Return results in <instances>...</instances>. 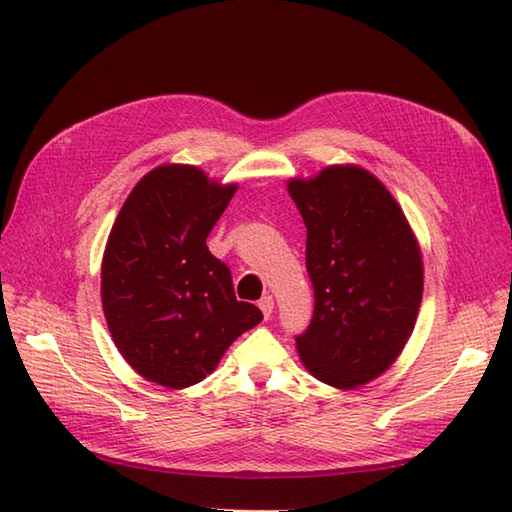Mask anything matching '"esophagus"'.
I'll list each match as a JSON object with an SVG mask.
<instances>
[{"mask_svg": "<svg viewBox=\"0 0 512 512\" xmlns=\"http://www.w3.org/2000/svg\"><path fill=\"white\" fill-rule=\"evenodd\" d=\"M257 305H259L261 314H264V318H270L272 316V307H275V299H272L270 294H266V296H261Z\"/></svg>", "mask_w": 512, "mask_h": 512, "instance_id": "34e87169", "label": "esophagus"}]
</instances>
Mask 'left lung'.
I'll list each match as a JSON object with an SVG mask.
<instances>
[{"label":"left lung","mask_w":512,"mask_h":512,"mask_svg":"<svg viewBox=\"0 0 512 512\" xmlns=\"http://www.w3.org/2000/svg\"><path fill=\"white\" fill-rule=\"evenodd\" d=\"M288 192L307 227L312 323L296 336L320 382L355 388L382 375L412 334L423 299V259L401 207L358 165L292 178Z\"/></svg>","instance_id":"8db88e82"}]
</instances>
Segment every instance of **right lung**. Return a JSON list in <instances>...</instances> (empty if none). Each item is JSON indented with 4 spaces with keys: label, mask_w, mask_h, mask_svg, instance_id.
Listing matches in <instances>:
<instances>
[{
    "label": "right lung",
    "mask_w": 512,
    "mask_h": 512,
    "mask_svg": "<svg viewBox=\"0 0 512 512\" xmlns=\"http://www.w3.org/2000/svg\"><path fill=\"white\" fill-rule=\"evenodd\" d=\"M235 189L194 165H159L117 213L102 259V307L115 347L148 382H202L264 318L235 299L229 266L207 248Z\"/></svg>",
    "instance_id": "obj_1"
}]
</instances>
